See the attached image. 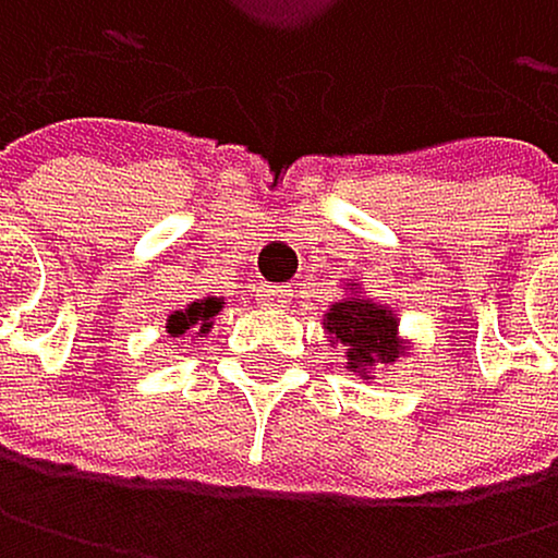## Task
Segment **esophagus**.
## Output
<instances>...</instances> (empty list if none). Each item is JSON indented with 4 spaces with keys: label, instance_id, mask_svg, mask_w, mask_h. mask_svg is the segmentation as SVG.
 I'll return each mask as SVG.
<instances>
[{
    "label": "esophagus",
    "instance_id": "1",
    "mask_svg": "<svg viewBox=\"0 0 558 558\" xmlns=\"http://www.w3.org/2000/svg\"><path fill=\"white\" fill-rule=\"evenodd\" d=\"M288 302H291V288L288 284H260V288H256V305L284 308Z\"/></svg>",
    "mask_w": 558,
    "mask_h": 558
}]
</instances>
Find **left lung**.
<instances>
[{
    "instance_id": "left-lung-1",
    "label": "left lung",
    "mask_w": 558,
    "mask_h": 558,
    "mask_svg": "<svg viewBox=\"0 0 558 558\" xmlns=\"http://www.w3.org/2000/svg\"><path fill=\"white\" fill-rule=\"evenodd\" d=\"M322 329L329 332L332 347L347 350V366L360 377H371L377 366L404 356V342L398 336V318L387 305H377L363 291L329 305Z\"/></svg>"
}]
</instances>
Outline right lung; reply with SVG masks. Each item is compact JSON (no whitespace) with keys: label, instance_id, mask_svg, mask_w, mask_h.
<instances>
[{"label":"right lung","instance_id":"right-lung-1","mask_svg":"<svg viewBox=\"0 0 558 558\" xmlns=\"http://www.w3.org/2000/svg\"><path fill=\"white\" fill-rule=\"evenodd\" d=\"M222 298H198V302H192L187 308L167 315V332L171 336H184V332H208L211 329V318H216L222 312Z\"/></svg>","mask_w":558,"mask_h":558}]
</instances>
